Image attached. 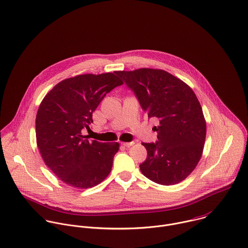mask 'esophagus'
Masks as SVG:
<instances>
[{
  "label": "esophagus",
  "instance_id": "34e87169",
  "mask_svg": "<svg viewBox=\"0 0 248 248\" xmlns=\"http://www.w3.org/2000/svg\"><path fill=\"white\" fill-rule=\"evenodd\" d=\"M122 145H123L124 147L129 148V147H131L132 145H134V142H126V143H122Z\"/></svg>",
  "mask_w": 248,
  "mask_h": 248
}]
</instances>
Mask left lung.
<instances>
[{
	"label": "left lung",
	"mask_w": 248,
	"mask_h": 248,
	"mask_svg": "<svg viewBox=\"0 0 248 248\" xmlns=\"http://www.w3.org/2000/svg\"><path fill=\"white\" fill-rule=\"evenodd\" d=\"M137 97L149 119L159 125L155 143H142L148 155L140 170L162 186L184 181L198 164L206 139V121L200 102L185 82L162 69L117 71Z\"/></svg>",
	"instance_id": "8db88e82"
}]
</instances>
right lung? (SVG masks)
<instances>
[{
	"mask_svg": "<svg viewBox=\"0 0 248 248\" xmlns=\"http://www.w3.org/2000/svg\"><path fill=\"white\" fill-rule=\"evenodd\" d=\"M123 84L110 72L78 75L58 83L41 101L35 119L37 147L45 164L69 186L93 187L111 172L119 143L88 140L82 131L90 129L93 112L106 93Z\"/></svg>",
	"mask_w": 248,
	"mask_h": 248,
	"instance_id": "right-lung-1",
	"label": "right lung"
}]
</instances>
